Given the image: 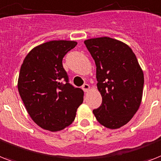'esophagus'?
I'll return each mask as SVG.
<instances>
[{"label":"esophagus","instance_id":"obj_1","mask_svg":"<svg viewBox=\"0 0 161 161\" xmlns=\"http://www.w3.org/2000/svg\"><path fill=\"white\" fill-rule=\"evenodd\" d=\"M82 88H83L84 92H88L90 90V86L88 84H84L83 87H82Z\"/></svg>","mask_w":161,"mask_h":161}]
</instances>
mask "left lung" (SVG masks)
Returning a JSON list of instances; mask_svg holds the SVG:
<instances>
[{
    "instance_id": "obj_1",
    "label": "left lung",
    "mask_w": 161,
    "mask_h": 161,
    "mask_svg": "<svg viewBox=\"0 0 161 161\" xmlns=\"http://www.w3.org/2000/svg\"><path fill=\"white\" fill-rule=\"evenodd\" d=\"M96 64L102 105L93 110L99 123L118 129L130 121L142 103L144 74L132 49L110 37L84 41Z\"/></svg>"
}]
</instances>
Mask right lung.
<instances>
[{
    "instance_id": "right-lung-1",
    "label": "right lung",
    "mask_w": 161,
    "mask_h": 161,
    "mask_svg": "<svg viewBox=\"0 0 161 161\" xmlns=\"http://www.w3.org/2000/svg\"><path fill=\"white\" fill-rule=\"evenodd\" d=\"M78 43L51 40L31 49L19 70L18 91L31 119L44 130L58 131L73 123L83 91L68 82L64 55ZM64 80L66 83L62 84Z\"/></svg>"
}]
</instances>
